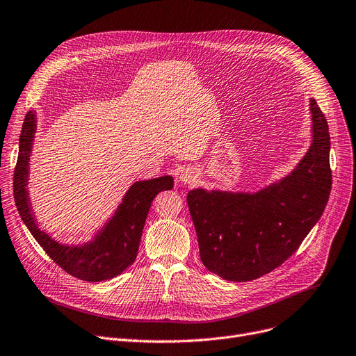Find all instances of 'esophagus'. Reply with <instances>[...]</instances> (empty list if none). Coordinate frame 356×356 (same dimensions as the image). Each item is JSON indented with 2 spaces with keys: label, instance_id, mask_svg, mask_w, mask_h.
<instances>
[{
  "label": "esophagus",
  "instance_id": "esophagus-1",
  "mask_svg": "<svg viewBox=\"0 0 356 356\" xmlns=\"http://www.w3.org/2000/svg\"><path fill=\"white\" fill-rule=\"evenodd\" d=\"M197 179V173L193 168H184V170L179 175V181L183 184H191Z\"/></svg>",
  "mask_w": 356,
  "mask_h": 356
}]
</instances>
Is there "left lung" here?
Here are the masks:
<instances>
[{
  "label": "left lung",
  "mask_w": 356,
  "mask_h": 356,
  "mask_svg": "<svg viewBox=\"0 0 356 356\" xmlns=\"http://www.w3.org/2000/svg\"><path fill=\"white\" fill-rule=\"evenodd\" d=\"M309 106L312 141L286 176L254 192L195 188L188 193L202 263L223 280L251 282L282 266L326 208L329 127L313 98Z\"/></svg>",
  "instance_id": "obj_1"
}]
</instances>
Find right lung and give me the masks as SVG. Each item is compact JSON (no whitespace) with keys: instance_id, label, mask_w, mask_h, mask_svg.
Listing matches in <instances>:
<instances>
[{"instance_id":"1","label":"right lung","mask_w":356,"mask_h":356,"mask_svg":"<svg viewBox=\"0 0 356 356\" xmlns=\"http://www.w3.org/2000/svg\"><path fill=\"white\" fill-rule=\"evenodd\" d=\"M35 131L37 114L31 109L23 122L14 172V200L24 225L54 263L73 277L97 283L120 275L136 261L149 207L160 192L173 189V177L164 175L136 180L115 211L95 229L89 241L65 244L40 228L33 209L29 179Z\"/></svg>"}]
</instances>
